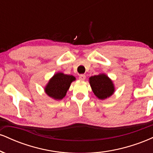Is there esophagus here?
I'll return each mask as SVG.
<instances>
[{
  "label": "esophagus",
  "mask_w": 153,
  "mask_h": 153,
  "mask_svg": "<svg viewBox=\"0 0 153 153\" xmlns=\"http://www.w3.org/2000/svg\"><path fill=\"white\" fill-rule=\"evenodd\" d=\"M85 79V75H80V76H79V80H81V81H83Z\"/></svg>",
  "instance_id": "obj_1"
}]
</instances>
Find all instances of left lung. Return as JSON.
<instances>
[{
    "label": "left lung",
    "mask_w": 153,
    "mask_h": 153,
    "mask_svg": "<svg viewBox=\"0 0 153 153\" xmlns=\"http://www.w3.org/2000/svg\"><path fill=\"white\" fill-rule=\"evenodd\" d=\"M89 83L94 95L100 100L108 99L115 92L114 84L105 73L90 77Z\"/></svg>",
    "instance_id": "obj_1"
}]
</instances>
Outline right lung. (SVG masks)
Segmentation results:
<instances>
[{"label":"right lung","mask_w":153,"mask_h":153,"mask_svg":"<svg viewBox=\"0 0 153 153\" xmlns=\"http://www.w3.org/2000/svg\"><path fill=\"white\" fill-rule=\"evenodd\" d=\"M75 80V77L72 75H66L61 72L55 73L45 87V94L56 101L62 100L66 96L72 82Z\"/></svg>","instance_id":"right-lung-1"}]
</instances>
